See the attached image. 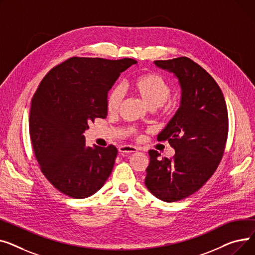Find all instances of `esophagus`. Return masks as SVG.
<instances>
[{
  "label": "esophagus",
  "instance_id": "1",
  "mask_svg": "<svg viewBox=\"0 0 255 255\" xmlns=\"http://www.w3.org/2000/svg\"><path fill=\"white\" fill-rule=\"evenodd\" d=\"M118 150L122 153H133V152L138 151V148L134 146H130V145H122V146H119Z\"/></svg>",
  "mask_w": 255,
  "mask_h": 255
}]
</instances>
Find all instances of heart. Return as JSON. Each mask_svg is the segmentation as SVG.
<instances>
[{"label": "heart", "mask_w": 255, "mask_h": 255, "mask_svg": "<svg viewBox=\"0 0 255 255\" xmlns=\"http://www.w3.org/2000/svg\"><path fill=\"white\" fill-rule=\"evenodd\" d=\"M130 88L149 109L164 106L171 95V86L160 75L156 73H146L139 75L130 81ZM125 93L121 85H114L107 95L106 107L110 113H116L121 108ZM171 104H167L170 106ZM131 131L133 129L131 128Z\"/></svg>", "instance_id": "b5f03b06"}]
</instances>
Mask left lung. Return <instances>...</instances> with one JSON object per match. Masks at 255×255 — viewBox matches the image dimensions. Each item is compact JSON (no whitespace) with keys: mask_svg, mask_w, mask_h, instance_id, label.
<instances>
[{"mask_svg":"<svg viewBox=\"0 0 255 255\" xmlns=\"http://www.w3.org/2000/svg\"><path fill=\"white\" fill-rule=\"evenodd\" d=\"M154 64L178 78L181 102L157 136L159 141H169L175 155L160 158L156 150H149L145 185L157 199L172 203L198 191L216 171L228 139V108L216 81L190 58Z\"/></svg>","mask_w":255,"mask_h":255,"instance_id":"8db88e82","label":"left lung"}]
</instances>
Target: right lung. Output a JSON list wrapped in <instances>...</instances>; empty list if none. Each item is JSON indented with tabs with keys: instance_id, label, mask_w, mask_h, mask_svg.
Listing matches in <instances>:
<instances>
[{
	"instance_id": "right-lung-1",
	"label": "right lung",
	"mask_w": 255,
	"mask_h": 255,
	"mask_svg": "<svg viewBox=\"0 0 255 255\" xmlns=\"http://www.w3.org/2000/svg\"><path fill=\"white\" fill-rule=\"evenodd\" d=\"M134 64L132 58L71 57L39 84L29 112V136L42 173L66 196L91 197L110 176L116 147L86 146L83 132L96 118H106L108 92Z\"/></svg>"
}]
</instances>
